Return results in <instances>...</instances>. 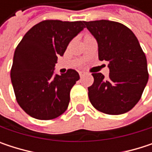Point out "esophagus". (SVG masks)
Segmentation results:
<instances>
[{
	"label": "esophagus",
	"instance_id": "34e87169",
	"mask_svg": "<svg viewBox=\"0 0 152 152\" xmlns=\"http://www.w3.org/2000/svg\"><path fill=\"white\" fill-rule=\"evenodd\" d=\"M84 74H85V73H84L83 71H79V76H81V77H82V76H83Z\"/></svg>",
	"mask_w": 152,
	"mask_h": 152
}]
</instances>
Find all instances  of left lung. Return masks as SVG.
Returning a JSON list of instances; mask_svg holds the SVG:
<instances>
[{"instance_id":"8db88e82","label":"left lung","mask_w":152,"mask_h":152,"mask_svg":"<svg viewBox=\"0 0 152 152\" xmlns=\"http://www.w3.org/2000/svg\"><path fill=\"white\" fill-rule=\"evenodd\" d=\"M96 39L99 59L109 62V77L93 73L89 99L97 110L112 115L131 110L140 100L149 74L146 56L133 31L122 23L98 20L84 22Z\"/></svg>"}]
</instances>
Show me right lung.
<instances>
[{
  "instance_id": "1",
  "label": "right lung",
  "mask_w": 152,
  "mask_h": 152,
  "mask_svg": "<svg viewBox=\"0 0 152 152\" xmlns=\"http://www.w3.org/2000/svg\"><path fill=\"white\" fill-rule=\"evenodd\" d=\"M83 21L45 20L31 28L16 46L10 77L18 105L38 120H52L68 108L75 69L54 75L58 56L85 28Z\"/></svg>"
}]
</instances>
